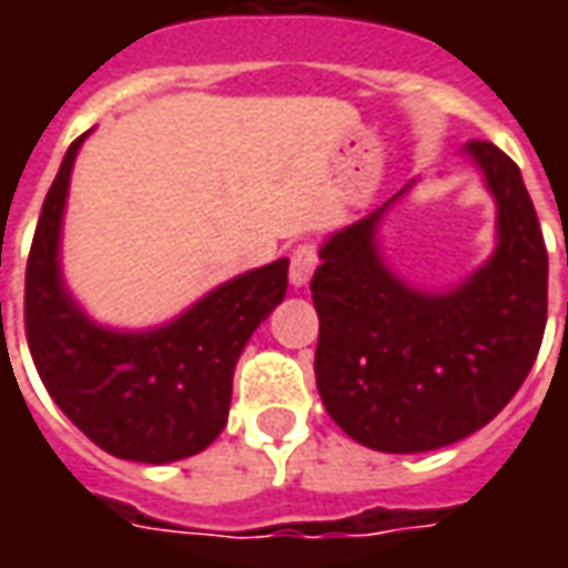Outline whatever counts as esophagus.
Segmentation results:
<instances>
[{
	"label": "esophagus",
	"instance_id": "34e87169",
	"mask_svg": "<svg viewBox=\"0 0 568 568\" xmlns=\"http://www.w3.org/2000/svg\"><path fill=\"white\" fill-rule=\"evenodd\" d=\"M316 248L313 246H301L295 248V255H292V271H288V280L295 288H304V285L313 280V271H316Z\"/></svg>",
	"mask_w": 568,
	"mask_h": 568
}]
</instances>
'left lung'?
<instances>
[{"mask_svg":"<svg viewBox=\"0 0 568 568\" xmlns=\"http://www.w3.org/2000/svg\"><path fill=\"white\" fill-rule=\"evenodd\" d=\"M496 203V246L450 288H417L383 258L395 197L325 236L313 273L316 386L328 417L371 450L426 453L468 438L508 405L548 322V248L517 163L463 149Z\"/></svg>","mask_w":568,"mask_h":568,"instance_id":"1","label":"left lung"}]
</instances>
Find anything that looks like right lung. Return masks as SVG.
<instances>
[{"instance_id":"1","label":"right lung","mask_w":568,"mask_h":568,"mask_svg":"<svg viewBox=\"0 0 568 568\" xmlns=\"http://www.w3.org/2000/svg\"><path fill=\"white\" fill-rule=\"evenodd\" d=\"M88 133L69 145L32 236L23 301L32 362L57 407L97 447L130 463L187 459L227 426L236 358L283 304L288 258L215 285L151 328L91 320L60 261L69 179Z\"/></svg>"}]
</instances>
